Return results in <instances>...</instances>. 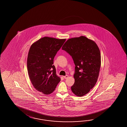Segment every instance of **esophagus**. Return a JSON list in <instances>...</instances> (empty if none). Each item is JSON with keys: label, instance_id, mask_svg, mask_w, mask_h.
Here are the masks:
<instances>
[{"label": "esophagus", "instance_id": "34e87169", "mask_svg": "<svg viewBox=\"0 0 127 127\" xmlns=\"http://www.w3.org/2000/svg\"><path fill=\"white\" fill-rule=\"evenodd\" d=\"M68 75H66L64 76H63V77H64V78H65V79H66V78H68Z\"/></svg>", "mask_w": 127, "mask_h": 127}]
</instances>
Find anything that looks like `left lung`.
Instances as JSON below:
<instances>
[{
	"label": "left lung",
	"instance_id": "8db88e82",
	"mask_svg": "<svg viewBox=\"0 0 127 127\" xmlns=\"http://www.w3.org/2000/svg\"><path fill=\"white\" fill-rule=\"evenodd\" d=\"M62 49L72 57L75 65L72 91L79 97L86 95L97 81L101 66L99 49L85 36L68 39Z\"/></svg>",
	"mask_w": 127,
	"mask_h": 127
}]
</instances>
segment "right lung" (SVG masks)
<instances>
[{"mask_svg": "<svg viewBox=\"0 0 127 127\" xmlns=\"http://www.w3.org/2000/svg\"><path fill=\"white\" fill-rule=\"evenodd\" d=\"M65 40L45 37L30 47L27 59L29 75L35 89L43 94H51L60 81L54 59Z\"/></svg>", "mask_w": 127, "mask_h": 127, "instance_id": "add662e5", "label": "right lung"}]
</instances>
